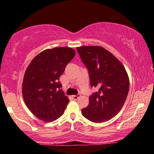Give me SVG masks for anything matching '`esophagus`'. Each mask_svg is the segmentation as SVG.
<instances>
[{
    "label": "esophagus",
    "mask_w": 154,
    "mask_h": 154,
    "mask_svg": "<svg viewBox=\"0 0 154 154\" xmlns=\"http://www.w3.org/2000/svg\"><path fill=\"white\" fill-rule=\"evenodd\" d=\"M79 97H80V94H77V95H72V98L74 100H77Z\"/></svg>",
    "instance_id": "1"
}]
</instances>
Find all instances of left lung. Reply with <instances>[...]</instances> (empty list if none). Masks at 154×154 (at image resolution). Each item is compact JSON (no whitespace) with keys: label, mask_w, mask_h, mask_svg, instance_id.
<instances>
[{"label":"left lung","mask_w":154,"mask_h":154,"mask_svg":"<svg viewBox=\"0 0 154 154\" xmlns=\"http://www.w3.org/2000/svg\"><path fill=\"white\" fill-rule=\"evenodd\" d=\"M76 49L88 70L90 86L97 90L90 96L89 104L82 109V115L93 123L109 121L121 111L129 91V78L125 67L101 46Z\"/></svg>","instance_id":"left-lung-1"}]
</instances>
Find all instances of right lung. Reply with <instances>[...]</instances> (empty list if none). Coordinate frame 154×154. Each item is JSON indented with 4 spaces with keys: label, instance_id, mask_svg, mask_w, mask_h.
<instances>
[{
    "label": "right lung",
    "instance_id": "obj_1",
    "mask_svg": "<svg viewBox=\"0 0 154 154\" xmlns=\"http://www.w3.org/2000/svg\"><path fill=\"white\" fill-rule=\"evenodd\" d=\"M75 54L70 48L47 49L27 67L22 83L23 98L31 112L41 121H54L64 113L69 100L59 79Z\"/></svg>",
    "mask_w": 154,
    "mask_h": 154
}]
</instances>
